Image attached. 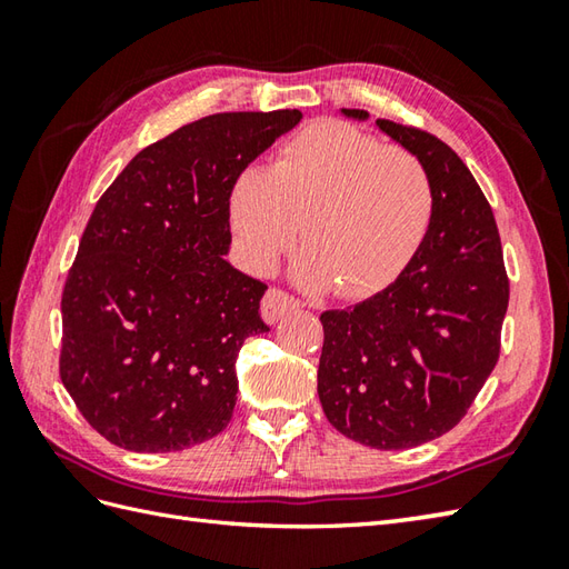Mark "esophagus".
Listing matches in <instances>:
<instances>
[{"mask_svg":"<svg viewBox=\"0 0 569 569\" xmlns=\"http://www.w3.org/2000/svg\"><path fill=\"white\" fill-rule=\"evenodd\" d=\"M293 310H298V300L293 296L278 291V288H271V291L266 293L261 300V318L269 325H276L278 320L286 318L288 312H293Z\"/></svg>","mask_w":569,"mask_h":569,"instance_id":"obj_1","label":"esophagus"}]
</instances>
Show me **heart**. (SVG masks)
<instances>
[{"label": "heart", "instance_id": "heart-1", "mask_svg": "<svg viewBox=\"0 0 569 569\" xmlns=\"http://www.w3.org/2000/svg\"><path fill=\"white\" fill-rule=\"evenodd\" d=\"M227 208L249 271L271 273L300 232V283L367 298L416 257L435 192L416 153L320 119L298 131L271 168H244L232 180Z\"/></svg>", "mask_w": 569, "mask_h": 569}]
</instances>
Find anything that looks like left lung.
Returning <instances> with one entry per match:
<instances>
[{
  "label": "left lung",
  "mask_w": 569,
  "mask_h": 569,
  "mask_svg": "<svg viewBox=\"0 0 569 569\" xmlns=\"http://www.w3.org/2000/svg\"><path fill=\"white\" fill-rule=\"evenodd\" d=\"M367 122L365 110H340ZM426 163L435 210L420 249L381 293L320 316L318 396L349 440L406 450L452 430L497 367L509 278L497 220L462 159L428 131L377 119Z\"/></svg>",
  "instance_id": "obj_1"
}]
</instances>
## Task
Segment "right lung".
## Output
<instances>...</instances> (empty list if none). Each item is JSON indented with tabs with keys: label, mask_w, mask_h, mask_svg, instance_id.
<instances>
[{
	"label": "right lung",
	"mask_w": 569,
	"mask_h": 569,
	"mask_svg": "<svg viewBox=\"0 0 569 569\" xmlns=\"http://www.w3.org/2000/svg\"><path fill=\"white\" fill-rule=\"evenodd\" d=\"M300 119H198L139 151L94 204L60 300V379L112 445L178 452L227 428L239 349L269 332L266 286L224 259L229 188Z\"/></svg>",
	"instance_id": "right-lung-1"
}]
</instances>
